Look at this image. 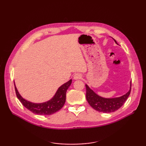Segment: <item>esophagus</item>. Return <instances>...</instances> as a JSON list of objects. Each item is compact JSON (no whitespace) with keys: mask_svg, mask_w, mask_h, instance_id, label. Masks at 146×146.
I'll use <instances>...</instances> for the list:
<instances>
[{"mask_svg":"<svg viewBox=\"0 0 146 146\" xmlns=\"http://www.w3.org/2000/svg\"><path fill=\"white\" fill-rule=\"evenodd\" d=\"M82 78V74H80V73H76L73 76V78L75 80H80Z\"/></svg>","mask_w":146,"mask_h":146,"instance_id":"34e87169","label":"esophagus"}]
</instances>
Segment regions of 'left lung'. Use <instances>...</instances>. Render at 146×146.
<instances>
[{"label": "left lung", "mask_w": 146, "mask_h": 146, "mask_svg": "<svg viewBox=\"0 0 146 146\" xmlns=\"http://www.w3.org/2000/svg\"><path fill=\"white\" fill-rule=\"evenodd\" d=\"M115 42L117 44L116 41H115ZM85 86L86 90V98L90 105L97 111L104 113L113 112L120 108L128 98L131 91V82L129 91L125 95L120 97L106 98L96 94L87 85H85Z\"/></svg>", "instance_id": "8db88e82"}]
</instances>
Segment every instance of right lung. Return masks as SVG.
<instances>
[{"label":"right lung","instance_id":"obj_1","mask_svg":"<svg viewBox=\"0 0 146 146\" xmlns=\"http://www.w3.org/2000/svg\"><path fill=\"white\" fill-rule=\"evenodd\" d=\"M72 80H70L68 82L62 85L58 89L54 96L51 100L44 103L35 104L27 101L21 97L19 93L18 92L16 86L15 85V90L16 93L17 97L20 100L24 107L33 113L38 115H52L60 110L63 107L66 101V94L67 90L71 84Z\"/></svg>","mask_w":146,"mask_h":146}]
</instances>
